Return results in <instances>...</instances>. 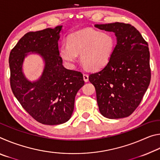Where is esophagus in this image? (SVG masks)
Wrapping results in <instances>:
<instances>
[{"label": "esophagus", "instance_id": "obj_1", "mask_svg": "<svg viewBox=\"0 0 160 160\" xmlns=\"http://www.w3.org/2000/svg\"><path fill=\"white\" fill-rule=\"evenodd\" d=\"M83 79H84V80H85V82H88V80H89L88 75L84 73L83 74Z\"/></svg>", "mask_w": 160, "mask_h": 160}]
</instances>
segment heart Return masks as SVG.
Wrapping results in <instances>:
<instances>
[{"mask_svg": "<svg viewBox=\"0 0 160 160\" xmlns=\"http://www.w3.org/2000/svg\"><path fill=\"white\" fill-rule=\"evenodd\" d=\"M68 44L61 45L59 55L67 64L72 65L80 54V63L85 68L95 70L104 67L112 57L115 47L113 36L91 28L70 34Z\"/></svg>", "mask_w": 160, "mask_h": 160, "instance_id": "obj_1", "label": "heart"}]
</instances>
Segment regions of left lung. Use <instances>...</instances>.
<instances>
[{"mask_svg": "<svg viewBox=\"0 0 160 160\" xmlns=\"http://www.w3.org/2000/svg\"><path fill=\"white\" fill-rule=\"evenodd\" d=\"M94 27L114 32L117 39L107 64L89 76L95 88L99 112L108 118L127 117L139 106L150 82L148 42L130 24L114 22Z\"/></svg>", "mask_w": 160, "mask_h": 160, "instance_id": "8db88e82", "label": "left lung"}]
</instances>
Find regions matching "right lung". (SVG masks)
Listing matches in <instances>:
<instances>
[{
	"mask_svg": "<svg viewBox=\"0 0 160 160\" xmlns=\"http://www.w3.org/2000/svg\"><path fill=\"white\" fill-rule=\"evenodd\" d=\"M62 26L29 32L10 51V87L25 110L46 125L66 123L74 109L75 97L85 84L82 74L63 67L58 42ZM29 52L39 53L45 66L40 79L32 83L22 72L23 59Z\"/></svg>",
	"mask_w": 160,
	"mask_h": 160,
	"instance_id": "add662e5",
	"label": "right lung"
}]
</instances>
